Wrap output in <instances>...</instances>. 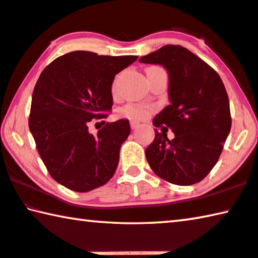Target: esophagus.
<instances>
[{
    "mask_svg": "<svg viewBox=\"0 0 258 258\" xmlns=\"http://www.w3.org/2000/svg\"><path fill=\"white\" fill-rule=\"evenodd\" d=\"M130 125H132V129H137L138 126H140L141 124L140 123H137V122H135V121H133L132 123H130Z\"/></svg>",
    "mask_w": 258,
    "mask_h": 258,
    "instance_id": "34e87169",
    "label": "esophagus"
}]
</instances>
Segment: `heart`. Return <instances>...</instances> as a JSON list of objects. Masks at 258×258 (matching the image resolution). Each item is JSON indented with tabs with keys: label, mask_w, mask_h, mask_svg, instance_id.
<instances>
[{
	"label": "heart",
	"mask_w": 258,
	"mask_h": 258,
	"mask_svg": "<svg viewBox=\"0 0 258 258\" xmlns=\"http://www.w3.org/2000/svg\"><path fill=\"white\" fill-rule=\"evenodd\" d=\"M122 113H123L126 117L133 118V120H143V118L148 117L150 109L148 107L141 105H129L125 107Z\"/></svg>",
	"instance_id": "1"
}]
</instances>
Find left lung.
Segmentation results:
<instances>
[{"label":"left lung","instance_id":"obj_1","mask_svg":"<svg viewBox=\"0 0 258 258\" xmlns=\"http://www.w3.org/2000/svg\"><path fill=\"white\" fill-rule=\"evenodd\" d=\"M140 62L159 64L167 71L169 105L157 114L153 125H167L175 136L169 141L167 134L154 130L146 160L170 183H197L215 167L231 130L224 83L208 63L182 46L166 45Z\"/></svg>","mask_w":258,"mask_h":258}]
</instances>
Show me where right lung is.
<instances>
[{"label": "right lung", "mask_w": 258, "mask_h": 258, "mask_svg": "<svg viewBox=\"0 0 258 258\" xmlns=\"http://www.w3.org/2000/svg\"><path fill=\"white\" fill-rule=\"evenodd\" d=\"M137 56H104L76 50L47 66L32 94L29 126L38 152L53 179L66 188L86 192L107 183L115 173L121 145L130 134L121 118L94 135L92 118L112 109L116 75Z\"/></svg>", "instance_id": "obj_1"}]
</instances>
